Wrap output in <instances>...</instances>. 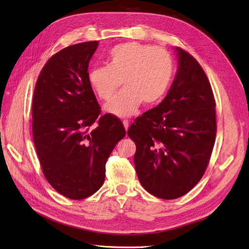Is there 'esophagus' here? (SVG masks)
Instances as JSON below:
<instances>
[{
    "instance_id": "34e87169",
    "label": "esophagus",
    "mask_w": 249,
    "mask_h": 249,
    "mask_svg": "<svg viewBox=\"0 0 249 249\" xmlns=\"http://www.w3.org/2000/svg\"><path fill=\"white\" fill-rule=\"evenodd\" d=\"M123 125H124L125 130H127L128 127H129V121H127V120H124V121H123Z\"/></svg>"
}]
</instances>
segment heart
<instances>
[{"label": "heart", "instance_id": "1", "mask_svg": "<svg viewBox=\"0 0 249 249\" xmlns=\"http://www.w3.org/2000/svg\"><path fill=\"white\" fill-rule=\"evenodd\" d=\"M173 76V60L163 48L139 42L118 44L109 50L107 66L89 70L88 82L98 98L108 100L121 86L124 89L105 106L118 117L133 115L140 106H153L166 93Z\"/></svg>", "mask_w": 249, "mask_h": 249}]
</instances>
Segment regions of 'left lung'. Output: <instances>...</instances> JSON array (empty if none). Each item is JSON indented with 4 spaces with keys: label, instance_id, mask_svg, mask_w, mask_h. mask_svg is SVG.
<instances>
[{
    "label": "left lung",
    "instance_id": "1",
    "mask_svg": "<svg viewBox=\"0 0 249 249\" xmlns=\"http://www.w3.org/2000/svg\"><path fill=\"white\" fill-rule=\"evenodd\" d=\"M178 71L167 95L136 118L127 131L135 142L142 186L161 199H177L203 177L215 134V101L198 61L176 47Z\"/></svg>",
    "mask_w": 249,
    "mask_h": 249
}]
</instances>
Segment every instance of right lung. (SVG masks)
I'll list each match as a JSON object with an SVG mask.
<instances>
[{
	"mask_svg": "<svg viewBox=\"0 0 249 249\" xmlns=\"http://www.w3.org/2000/svg\"><path fill=\"white\" fill-rule=\"evenodd\" d=\"M97 46V41L84 42L54 54L34 92L33 136L43 173L59 194L73 200L104 185L107 160L126 134L115 116L98 118L100 107L88 82Z\"/></svg>",
	"mask_w": 249,
	"mask_h": 249,
	"instance_id": "1",
	"label": "right lung"
}]
</instances>
